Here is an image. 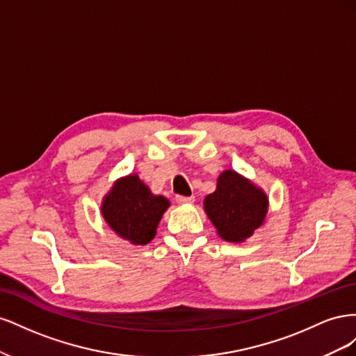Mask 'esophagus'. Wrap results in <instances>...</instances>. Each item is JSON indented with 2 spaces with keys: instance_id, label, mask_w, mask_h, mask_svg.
<instances>
[{
  "instance_id": "obj_1",
  "label": "esophagus",
  "mask_w": 356,
  "mask_h": 356,
  "mask_svg": "<svg viewBox=\"0 0 356 356\" xmlns=\"http://www.w3.org/2000/svg\"><path fill=\"white\" fill-rule=\"evenodd\" d=\"M175 200L178 203H191V202H195V196H181V195H177Z\"/></svg>"
}]
</instances>
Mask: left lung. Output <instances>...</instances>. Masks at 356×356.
Returning a JSON list of instances; mask_svg holds the SVG:
<instances>
[{"instance_id":"obj_1","label":"left lung","mask_w":356,"mask_h":356,"mask_svg":"<svg viewBox=\"0 0 356 356\" xmlns=\"http://www.w3.org/2000/svg\"><path fill=\"white\" fill-rule=\"evenodd\" d=\"M204 211L224 241L242 242L263 224L267 197L234 170H225L217 190L204 199Z\"/></svg>"}]
</instances>
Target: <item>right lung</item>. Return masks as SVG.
Returning <instances> with one entry per match:
<instances>
[{"instance_id": "add662e5", "label": "right lung", "mask_w": 356, "mask_h": 356, "mask_svg": "<svg viewBox=\"0 0 356 356\" xmlns=\"http://www.w3.org/2000/svg\"><path fill=\"white\" fill-rule=\"evenodd\" d=\"M169 200L154 196L136 175L123 178L104 199L102 215L110 227L135 245H145L156 236L157 224Z\"/></svg>"}]
</instances>
